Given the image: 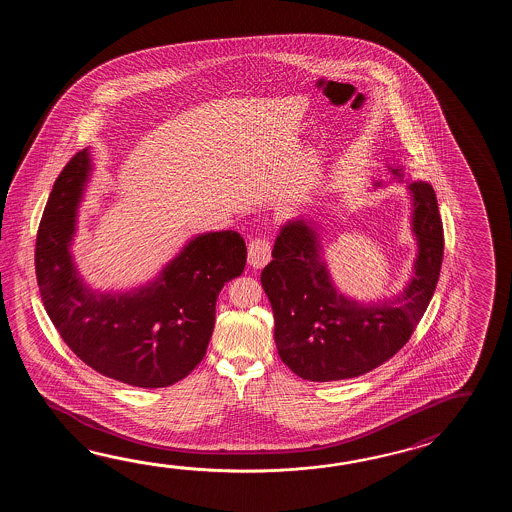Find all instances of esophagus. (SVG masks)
Wrapping results in <instances>:
<instances>
[{
    "mask_svg": "<svg viewBox=\"0 0 512 512\" xmlns=\"http://www.w3.org/2000/svg\"><path fill=\"white\" fill-rule=\"evenodd\" d=\"M271 260V243L265 238H254L249 243V265L254 269H261Z\"/></svg>",
    "mask_w": 512,
    "mask_h": 512,
    "instance_id": "esophagus-1",
    "label": "esophagus"
}]
</instances>
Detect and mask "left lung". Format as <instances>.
<instances>
[{
  "instance_id": "obj_1",
  "label": "left lung",
  "mask_w": 512,
  "mask_h": 512,
  "mask_svg": "<svg viewBox=\"0 0 512 512\" xmlns=\"http://www.w3.org/2000/svg\"><path fill=\"white\" fill-rule=\"evenodd\" d=\"M390 170L403 179L399 166ZM408 192L417 256L410 282L392 300L366 304L340 293L315 221L282 225L261 287L271 302L278 355L305 381H344L375 370L403 348L425 315L443 261V223L432 185L414 181Z\"/></svg>"
}]
</instances>
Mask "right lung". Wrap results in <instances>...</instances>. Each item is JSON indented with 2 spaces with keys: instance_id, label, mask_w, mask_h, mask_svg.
I'll return each instance as SVG.
<instances>
[{
  "instance_id": "add662e5",
  "label": "right lung",
  "mask_w": 512,
  "mask_h": 512,
  "mask_svg": "<svg viewBox=\"0 0 512 512\" xmlns=\"http://www.w3.org/2000/svg\"><path fill=\"white\" fill-rule=\"evenodd\" d=\"M91 172L86 148L58 175L45 205L34 252L45 311L78 359L104 377L172 386L205 357L219 291L245 269V241L236 230L199 234L152 282L126 293L93 291L71 254Z\"/></svg>"
}]
</instances>
